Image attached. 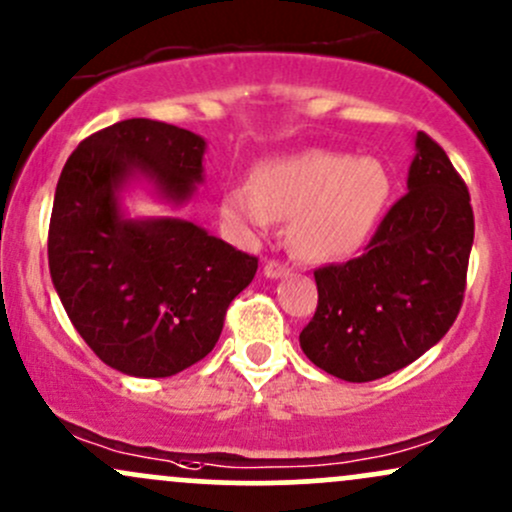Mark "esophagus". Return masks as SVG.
<instances>
[{"mask_svg":"<svg viewBox=\"0 0 512 512\" xmlns=\"http://www.w3.org/2000/svg\"><path fill=\"white\" fill-rule=\"evenodd\" d=\"M265 274L269 279H279L284 277V274H289V265H284V262L279 260H269L265 265Z\"/></svg>","mask_w":512,"mask_h":512,"instance_id":"34e87169","label":"esophagus"}]
</instances>
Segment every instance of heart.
<instances>
[{"label":"heart","instance_id":"1","mask_svg":"<svg viewBox=\"0 0 512 512\" xmlns=\"http://www.w3.org/2000/svg\"><path fill=\"white\" fill-rule=\"evenodd\" d=\"M391 196L386 167L372 157L335 150L265 162L250 184L230 187L221 218L235 238L255 240L274 218L289 223L291 247L313 262L352 255L379 226Z\"/></svg>","mask_w":512,"mask_h":512}]
</instances>
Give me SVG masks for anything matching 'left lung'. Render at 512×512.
Returning <instances> with one entry per match:
<instances>
[{
	"label": "left lung",
	"mask_w": 512,
	"mask_h": 512,
	"mask_svg": "<svg viewBox=\"0 0 512 512\" xmlns=\"http://www.w3.org/2000/svg\"><path fill=\"white\" fill-rule=\"evenodd\" d=\"M408 192L359 257L313 272L318 306L301 350L323 372L364 381L398 372L445 338L466 289L474 211L464 179L428 133L415 138Z\"/></svg>",
	"instance_id": "obj_1"
}]
</instances>
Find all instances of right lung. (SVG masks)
Masks as SVG:
<instances>
[{
    "mask_svg": "<svg viewBox=\"0 0 512 512\" xmlns=\"http://www.w3.org/2000/svg\"><path fill=\"white\" fill-rule=\"evenodd\" d=\"M204 138L165 121L128 119L67 157L48 228V267L82 340L123 374L160 379L201 362L257 257L179 218L128 221L116 189L145 174L172 201L199 184Z\"/></svg>",
    "mask_w": 512,
    "mask_h": 512,
    "instance_id": "1",
    "label": "right lung"
}]
</instances>
